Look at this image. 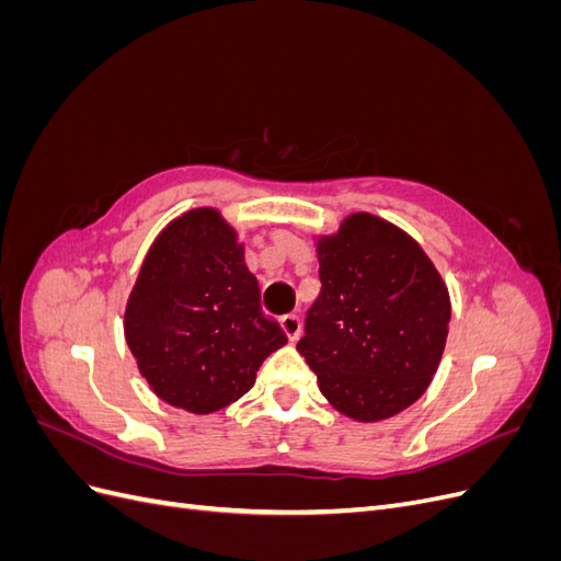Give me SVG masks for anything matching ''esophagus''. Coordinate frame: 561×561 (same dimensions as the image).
I'll return each instance as SVG.
<instances>
[{
    "mask_svg": "<svg viewBox=\"0 0 561 561\" xmlns=\"http://www.w3.org/2000/svg\"><path fill=\"white\" fill-rule=\"evenodd\" d=\"M280 328H283V332L295 342V339L301 334V320H299V316H295V313H287V316L280 318Z\"/></svg>",
    "mask_w": 561,
    "mask_h": 561,
    "instance_id": "esophagus-1",
    "label": "esophagus"
}]
</instances>
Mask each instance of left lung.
<instances>
[{"mask_svg":"<svg viewBox=\"0 0 561 561\" xmlns=\"http://www.w3.org/2000/svg\"><path fill=\"white\" fill-rule=\"evenodd\" d=\"M320 295L297 351L320 393L355 421L388 419L428 388L443 358L451 304L421 245L369 213L318 243Z\"/></svg>","mask_w":561,"mask_h":561,"instance_id":"8db88e82","label":"left lung"}]
</instances>
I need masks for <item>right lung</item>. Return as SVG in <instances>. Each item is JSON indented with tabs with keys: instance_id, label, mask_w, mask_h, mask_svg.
<instances>
[{
	"instance_id": "1",
	"label": "right lung",
	"mask_w": 561,
	"mask_h": 561,
	"mask_svg": "<svg viewBox=\"0 0 561 561\" xmlns=\"http://www.w3.org/2000/svg\"><path fill=\"white\" fill-rule=\"evenodd\" d=\"M142 377L168 404L210 414L252 388L287 336L262 311L236 231L213 208L173 219L149 248L124 316Z\"/></svg>"
}]
</instances>
